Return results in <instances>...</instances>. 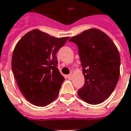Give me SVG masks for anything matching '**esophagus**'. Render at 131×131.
Returning a JSON list of instances; mask_svg holds the SVG:
<instances>
[{"instance_id": "esophagus-1", "label": "esophagus", "mask_w": 131, "mask_h": 131, "mask_svg": "<svg viewBox=\"0 0 131 131\" xmlns=\"http://www.w3.org/2000/svg\"><path fill=\"white\" fill-rule=\"evenodd\" d=\"M67 77L68 79H71V77H72V74H69V75H67Z\"/></svg>"}]
</instances>
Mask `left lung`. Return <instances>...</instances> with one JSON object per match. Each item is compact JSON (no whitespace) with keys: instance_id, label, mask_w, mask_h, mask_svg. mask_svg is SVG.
I'll use <instances>...</instances> for the list:
<instances>
[{"instance_id":"8db88e82","label":"left lung","mask_w":131,"mask_h":131,"mask_svg":"<svg viewBox=\"0 0 131 131\" xmlns=\"http://www.w3.org/2000/svg\"><path fill=\"white\" fill-rule=\"evenodd\" d=\"M77 44L85 77L79 96L91 104L104 101L112 93L120 74V55L106 34L97 29L85 30L69 40Z\"/></svg>"}]
</instances>
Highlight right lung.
Instances as JSON below:
<instances>
[{
	"label": "right lung",
	"instance_id": "1",
	"mask_svg": "<svg viewBox=\"0 0 131 131\" xmlns=\"http://www.w3.org/2000/svg\"><path fill=\"white\" fill-rule=\"evenodd\" d=\"M69 38L34 29L17 43L12 69L19 90L30 103L45 107L57 98L64 78L57 68L56 53Z\"/></svg>",
	"mask_w": 131,
	"mask_h": 131
}]
</instances>
